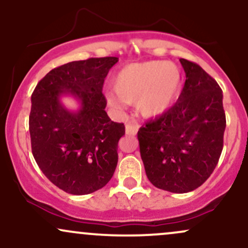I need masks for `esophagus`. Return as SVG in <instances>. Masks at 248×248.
Masks as SVG:
<instances>
[{"mask_svg":"<svg viewBox=\"0 0 248 248\" xmlns=\"http://www.w3.org/2000/svg\"><path fill=\"white\" fill-rule=\"evenodd\" d=\"M139 124L138 122H129L126 124V134L127 135H136L139 130Z\"/></svg>","mask_w":248,"mask_h":248,"instance_id":"34e87169","label":"esophagus"}]
</instances>
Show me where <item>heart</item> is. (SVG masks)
Returning <instances> with one entry per match:
<instances>
[{
    "label": "heart",
    "mask_w": 248,
    "mask_h": 248,
    "mask_svg": "<svg viewBox=\"0 0 248 248\" xmlns=\"http://www.w3.org/2000/svg\"><path fill=\"white\" fill-rule=\"evenodd\" d=\"M181 71L171 62L154 61L130 64L113 77L115 91L107 93L112 106L121 107L135 102L139 112L146 118L166 113L179 94Z\"/></svg>",
    "instance_id": "heart-1"
}]
</instances>
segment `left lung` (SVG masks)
Masks as SVG:
<instances>
[{"label": "left lung", "mask_w": 248, "mask_h": 248, "mask_svg": "<svg viewBox=\"0 0 248 248\" xmlns=\"http://www.w3.org/2000/svg\"><path fill=\"white\" fill-rule=\"evenodd\" d=\"M179 62L186 79L177 102L142 126L138 139L150 183L186 193L201 186L217 166L226 118L218 82L196 62Z\"/></svg>", "instance_id": "1"}]
</instances>
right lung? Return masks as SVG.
<instances>
[{
	"label": "right lung",
	"mask_w": 248,
	"mask_h": 248,
	"mask_svg": "<svg viewBox=\"0 0 248 248\" xmlns=\"http://www.w3.org/2000/svg\"><path fill=\"white\" fill-rule=\"evenodd\" d=\"M116 57L71 62L51 70L31 95L29 130L39 169L59 189L87 195L104 187L118 164V143L124 124L108 118L102 86ZM62 95L81 102L66 110Z\"/></svg>",
	"instance_id": "1"
}]
</instances>
